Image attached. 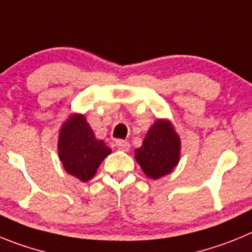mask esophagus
Returning <instances> with one entry per match:
<instances>
[{
  "instance_id": "1",
  "label": "esophagus",
  "mask_w": 252,
  "mask_h": 252,
  "mask_svg": "<svg viewBox=\"0 0 252 252\" xmlns=\"http://www.w3.org/2000/svg\"><path fill=\"white\" fill-rule=\"evenodd\" d=\"M115 146H117V148L119 149V151H124V152L129 151V147H130L129 146V143L124 139H118L117 142H115Z\"/></svg>"
}]
</instances>
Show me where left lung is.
Returning <instances> with one entry per match:
<instances>
[{
    "mask_svg": "<svg viewBox=\"0 0 252 252\" xmlns=\"http://www.w3.org/2000/svg\"><path fill=\"white\" fill-rule=\"evenodd\" d=\"M134 153L143 172L157 180L171 173L180 160V138L169 122L157 121Z\"/></svg>",
    "mask_w": 252,
    "mask_h": 252,
    "instance_id": "1",
    "label": "left lung"
}]
</instances>
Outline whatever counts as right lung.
<instances>
[{
    "instance_id": "1",
    "label": "right lung",
    "mask_w": 252,
    "mask_h": 252,
    "mask_svg": "<svg viewBox=\"0 0 252 252\" xmlns=\"http://www.w3.org/2000/svg\"><path fill=\"white\" fill-rule=\"evenodd\" d=\"M110 153L103 140L95 138L94 131L84 115H72L64 123L59 137V156L65 171L80 181L93 178Z\"/></svg>"
}]
</instances>
